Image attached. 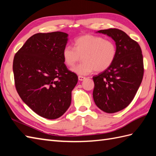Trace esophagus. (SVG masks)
<instances>
[{
	"instance_id": "34e87169",
	"label": "esophagus",
	"mask_w": 156,
	"mask_h": 156,
	"mask_svg": "<svg viewBox=\"0 0 156 156\" xmlns=\"http://www.w3.org/2000/svg\"><path fill=\"white\" fill-rule=\"evenodd\" d=\"M86 79V78L84 76H78V80L80 81H82V80H84Z\"/></svg>"
}]
</instances>
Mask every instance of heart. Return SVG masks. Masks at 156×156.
<instances>
[{
  "label": "heart",
  "mask_w": 156,
  "mask_h": 156,
  "mask_svg": "<svg viewBox=\"0 0 156 156\" xmlns=\"http://www.w3.org/2000/svg\"><path fill=\"white\" fill-rule=\"evenodd\" d=\"M74 46L67 45L62 50L66 66L72 67L82 57L84 62L72 69L78 75H87L94 70L103 72L111 67L117 55V47L110 39L86 35L76 38Z\"/></svg>",
  "instance_id": "obj_1"
}]
</instances>
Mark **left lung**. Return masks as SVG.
<instances>
[{
  "mask_svg": "<svg viewBox=\"0 0 156 156\" xmlns=\"http://www.w3.org/2000/svg\"><path fill=\"white\" fill-rule=\"evenodd\" d=\"M115 41L117 55L111 67L93 76L96 105L107 113L121 111L133 101L143 79V55L137 41L118 29L98 31Z\"/></svg>",
  "mask_w": 156,
  "mask_h": 156,
  "instance_id": "left-lung-1",
  "label": "left lung"
}]
</instances>
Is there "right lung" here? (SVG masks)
Listing matches in <instances>:
<instances>
[{"label":"right lung","instance_id":"add662e5","mask_svg":"<svg viewBox=\"0 0 156 156\" xmlns=\"http://www.w3.org/2000/svg\"><path fill=\"white\" fill-rule=\"evenodd\" d=\"M68 34H36L16 53L12 69L16 90L35 113L48 119L60 117L71 104L78 76L66 67L62 50Z\"/></svg>","mask_w":156,"mask_h":156}]
</instances>
